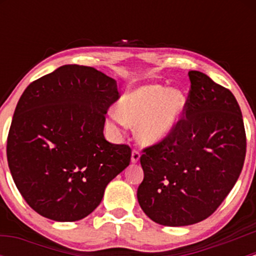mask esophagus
Returning a JSON list of instances; mask_svg holds the SVG:
<instances>
[{"instance_id":"esophagus-1","label":"esophagus","mask_w":256,"mask_h":256,"mask_svg":"<svg viewBox=\"0 0 256 256\" xmlns=\"http://www.w3.org/2000/svg\"><path fill=\"white\" fill-rule=\"evenodd\" d=\"M140 152H137V150L132 152V155H131V161H132V162L137 164L138 161H140Z\"/></svg>"}]
</instances>
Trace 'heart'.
Listing matches in <instances>:
<instances>
[{
  "label": "heart",
  "instance_id": "heart-1",
  "mask_svg": "<svg viewBox=\"0 0 256 256\" xmlns=\"http://www.w3.org/2000/svg\"><path fill=\"white\" fill-rule=\"evenodd\" d=\"M186 108V98L179 89L164 85H143L128 91L118 102V110L108 113L110 124L136 125V137L142 144L155 146L173 134Z\"/></svg>",
  "mask_w": 256,
  "mask_h": 256
}]
</instances>
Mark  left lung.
<instances>
[{"instance_id": "obj_1", "label": "left lung", "mask_w": 256, "mask_h": 256, "mask_svg": "<svg viewBox=\"0 0 256 256\" xmlns=\"http://www.w3.org/2000/svg\"><path fill=\"white\" fill-rule=\"evenodd\" d=\"M185 116L167 140L140 156L138 204L152 222L186 226L212 216L236 184L246 158L242 112L232 92L189 72Z\"/></svg>"}]
</instances>
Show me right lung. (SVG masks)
<instances>
[{
    "instance_id": "1",
    "label": "right lung",
    "mask_w": 256,
    "mask_h": 256,
    "mask_svg": "<svg viewBox=\"0 0 256 256\" xmlns=\"http://www.w3.org/2000/svg\"><path fill=\"white\" fill-rule=\"evenodd\" d=\"M116 82L94 67L64 64L31 83L18 102L7 158L34 210L77 222L101 204L108 183L130 165L131 149L104 136Z\"/></svg>"
}]
</instances>
